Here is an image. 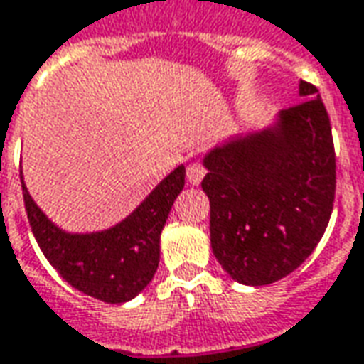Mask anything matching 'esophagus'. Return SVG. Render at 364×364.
<instances>
[{"instance_id": "obj_1", "label": "esophagus", "mask_w": 364, "mask_h": 364, "mask_svg": "<svg viewBox=\"0 0 364 364\" xmlns=\"http://www.w3.org/2000/svg\"><path fill=\"white\" fill-rule=\"evenodd\" d=\"M205 167H203L201 163H191L189 167H187V181L191 183V185H199L203 181V177H205Z\"/></svg>"}]
</instances>
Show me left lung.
Masks as SVG:
<instances>
[{"label":"left lung","instance_id":"obj_1","mask_svg":"<svg viewBox=\"0 0 364 364\" xmlns=\"http://www.w3.org/2000/svg\"><path fill=\"white\" fill-rule=\"evenodd\" d=\"M275 125L211 149L201 187L211 203V249L243 285H271L315 251L333 213L337 165L318 89Z\"/></svg>","mask_w":364,"mask_h":364}]
</instances>
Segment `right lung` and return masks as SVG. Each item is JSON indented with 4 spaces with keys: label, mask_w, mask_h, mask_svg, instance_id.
Returning a JSON list of instances; mask_svg holds the SVG:
<instances>
[{
    "label": "right lung",
    "mask_w": 364,
    "mask_h": 364,
    "mask_svg": "<svg viewBox=\"0 0 364 364\" xmlns=\"http://www.w3.org/2000/svg\"><path fill=\"white\" fill-rule=\"evenodd\" d=\"M23 201L39 249L69 285L103 303H125L149 285L159 267V237L173 201L185 187L179 165L121 223L97 233H68L31 199L23 177Z\"/></svg>",
    "instance_id": "add662e5"
}]
</instances>
